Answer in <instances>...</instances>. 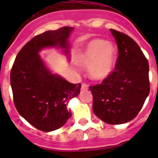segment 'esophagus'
I'll list each match as a JSON object with an SVG mask.
<instances>
[{
	"instance_id": "esophagus-1",
	"label": "esophagus",
	"mask_w": 158,
	"mask_h": 158,
	"mask_svg": "<svg viewBox=\"0 0 158 158\" xmlns=\"http://www.w3.org/2000/svg\"><path fill=\"white\" fill-rule=\"evenodd\" d=\"M81 89H83V90H86V89H88V85L85 84H83L81 86Z\"/></svg>"
}]
</instances>
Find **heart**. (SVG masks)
Instances as JSON below:
<instances>
[{"instance_id":"b5f03b06","label":"heart","mask_w":158,"mask_h":158,"mask_svg":"<svg viewBox=\"0 0 158 158\" xmlns=\"http://www.w3.org/2000/svg\"><path fill=\"white\" fill-rule=\"evenodd\" d=\"M75 61L79 66L86 67L90 79L104 80L110 75L116 62V48L110 42L94 38L84 46Z\"/></svg>"}]
</instances>
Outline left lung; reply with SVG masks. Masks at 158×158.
<instances>
[{"label": "left lung", "mask_w": 158, "mask_h": 158, "mask_svg": "<svg viewBox=\"0 0 158 158\" xmlns=\"http://www.w3.org/2000/svg\"><path fill=\"white\" fill-rule=\"evenodd\" d=\"M118 46L115 70L101 84L89 87L94 114L109 125L129 122L139 112L150 91L149 65L137 43L110 29Z\"/></svg>", "instance_id": "left-lung-1"}]
</instances>
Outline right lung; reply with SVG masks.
<instances>
[{
    "label": "right lung",
    "mask_w": 158,
    "mask_h": 158,
    "mask_svg": "<svg viewBox=\"0 0 158 158\" xmlns=\"http://www.w3.org/2000/svg\"><path fill=\"white\" fill-rule=\"evenodd\" d=\"M71 27L47 31L26 43L18 53L10 72L14 102L19 115L38 130L51 132L71 117L69 100L80 93V84H71L52 72L40 56L41 51L56 48L69 60Z\"/></svg>",
    "instance_id": "obj_1"
}]
</instances>
